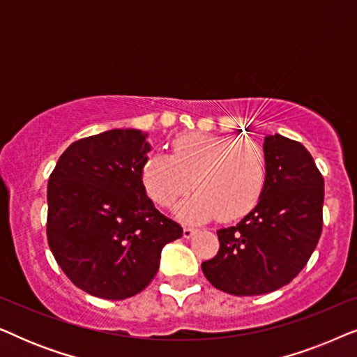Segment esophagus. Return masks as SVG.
<instances>
[{
	"instance_id": "1",
	"label": "esophagus",
	"mask_w": 357,
	"mask_h": 357,
	"mask_svg": "<svg viewBox=\"0 0 357 357\" xmlns=\"http://www.w3.org/2000/svg\"><path fill=\"white\" fill-rule=\"evenodd\" d=\"M197 231H198V229H197V227H192V226H187V227H183V237H185V238H190V237H193L195 234H197Z\"/></svg>"
}]
</instances>
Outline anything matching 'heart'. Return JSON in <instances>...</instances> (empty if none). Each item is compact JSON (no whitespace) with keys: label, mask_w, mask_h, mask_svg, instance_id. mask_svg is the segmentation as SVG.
I'll return each instance as SVG.
<instances>
[{"label":"heart","mask_w":357,"mask_h":357,"mask_svg":"<svg viewBox=\"0 0 357 357\" xmlns=\"http://www.w3.org/2000/svg\"><path fill=\"white\" fill-rule=\"evenodd\" d=\"M172 153L151 154L141 167V183L148 197L172 208L190 188H197L177 209L183 221L219 218L234 221L257 206L268 180L263 148L252 139L208 133L180 135Z\"/></svg>","instance_id":"heart-1"}]
</instances>
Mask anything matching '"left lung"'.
<instances>
[{"instance_id":"8db88e82","label":"left lung","mask_w":357,"mask_h":357,"mask_svg":"<svg viewBox=\"0 0 357 357\" xmlns=\"http://www.w3.org/2000/svg\"><path fill=\"white\" fill-rule=\"evenodd\" d=\"M268 180L255 208L218 231L219 252L202 263L206 280L234 296H260L286 286L319 243L324 177L309 151L281 135L265 136Z\"/></svg>"}]
</instances>
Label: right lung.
Listing matches in <instances>:
<instances>
[{"label": "right lung", "mask_w": 357, "mask_h": 357, "mask_svg": "<svg viewBox=\"0 0 357 357\" xmlns=\"http://www.w3.org/2000/svg\"><path fill=\"white\" fill-rule=\"evenodd\" d=\"M148 133L115 128L75 141L48 180L47 238L73 284L102 299L138 294L182 227L155 209L141 183Z\"/></svg>", "instance_id": "obj_1"}]
</instances>
